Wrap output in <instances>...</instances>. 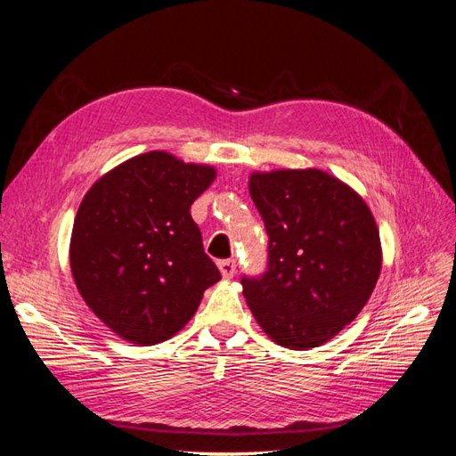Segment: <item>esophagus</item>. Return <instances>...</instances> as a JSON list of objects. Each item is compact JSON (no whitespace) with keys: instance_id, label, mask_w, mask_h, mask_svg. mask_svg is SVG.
Wrapping results in <instances>:
<instances>
[{"instance_id":"obj_1","label":"esophagus","mask_w":456,"mask_h":456,"mask_svg":"<svg viewBox=\"0 0 456 456\" xmlns=\"http://www.w3.org/2000/svg\"><path fill=\"white\" fill-rule=\"evenodd\" d=\"M236 260L233 258H226V260H220L218 262V268H220V273L224 275V278H233L236 275Z\"/></svg>"}]
</instances>
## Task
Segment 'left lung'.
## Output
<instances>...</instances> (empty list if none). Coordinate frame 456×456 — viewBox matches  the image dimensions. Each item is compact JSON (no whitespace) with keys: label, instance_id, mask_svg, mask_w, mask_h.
Masks as SVG:
<instances>
[{"label":"left lung","instance_id":"left-lung-1","mask_svg":"<svg viewBox=\"0 0 456 456\" xmlns=\"http://www.w3.org/2000/svg\"><path fill=\"white\" fill-rule=\"evenodd\" d=\"M249 191L268 260L262 273L241 275L247 305L281 346H320L355 320L375 289V218L352 188L320 169L255 173Z\"/></svg>","mask_w":456,"mask_h":456}]
</instances>
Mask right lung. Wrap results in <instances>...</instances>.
<instances>
[{
  "mask_svg": "<svg viewBox=\"0 0 456 456\" xmlns=\"http://www.w3.org/2000/svg\"><path fill=\"white\" fill-rule=\"evenodd\" d=\"M213 178L207 165L148 151L104 175L81 201L70 241L74 280L121 338L146 346L173 337L220 280L190 215Z\"/></svg>",
  "mask_w": 456,
  "mask_h": 456,
  "instance_id": "right-lung-1",
  "label": "right lung"
}]
</instances>
